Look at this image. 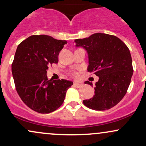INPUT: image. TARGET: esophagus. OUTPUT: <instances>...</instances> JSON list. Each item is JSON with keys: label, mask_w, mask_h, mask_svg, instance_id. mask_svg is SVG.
<instances>
[{"label": "esophagus", "mask_w": 146, "mask_h": 146, "mask_svg": "<svg viewBox=\"0 0 146 146\" xmlns=\"http://www.w3.org/2000/svg\"><path fill=\"white\" fill-rule=\"evenodd\" d=\"M73 85H74L75 87L80 88V87H81L82 86V84L78 83V82H74V83H73Z\"/></svg>", "instance_id": "esophagus-1"}]
</instances>
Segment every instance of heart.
<instances>
[{
    "label": "heart",
    "mask_w": 146,
    "mask_h": 146,
    "mask_svg": "<svg viewBox=\"0 0 146 146\" xmlns=\"http://www.w3.org/2000/svg\"><path fill=\"white\" fill-rule=\"evenodd\" d=\"M78 73H77V72H74V73H73V76L74 77V78H78Z\"/></svg>",
    "instance_id": "b5f03b06"
}]
</instances>
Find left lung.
Masks as SVG:
<instances>
[{
	"label": "left lung",
	"instance_id": "left-lung-1",
	"mask_svg": "<svg viewBox=\"0 0 146 146\" xmlns=\"http://www.w3.org/2000/svg\"><path fill=\"white\" fill-rule=\"evenodd\" d=\"M75 46L82 47L88 56V71L99 77L94 95L84 100L91 110L104 111L116 105L127 92L133 73L131 53L123 41L117 36L94 33L89 37L75 40ZM85 84L92 86V82Z\"/></svg>",
	"mask_w": 146,
	"mask_h": 146
}]
</instances>
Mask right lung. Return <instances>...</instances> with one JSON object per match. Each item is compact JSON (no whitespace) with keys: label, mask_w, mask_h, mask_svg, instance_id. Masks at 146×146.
Here are the masks:
<instances>
[{"label":"right lung","mask_w":146,"mask_h":146,"mask_svg":"<svg viewBox=\"0 0 146 146\" xmlns=\"http://www.w3.org/2000/svg\"><path fill=\"white\" fill-rule=\"evenodd\" d=\"M66 43L48 35H33L17 47L11 65L15 88L22 101L38 113H49L60 108L73 84L47 77L48 66L58 62L60 52Z\"/></svg>","instance_id":"obj_1"}]
</instances>
